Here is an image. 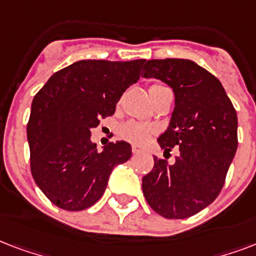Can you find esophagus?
Instances as JSON below:
<instances>
[{"mask_svg": "<svg viewBox=\"0 0 256 256\" xmlns=\"http://www.w3.org/2000/svg\"><path fill=\"white\" fill-rule=\"evenodd\" d=\"M132 152H134V155H138V154L142 152V150H138V146H134V148H132Z\"/></svg>", "mask_w": 256, "mask_h": 256, "instance_id": "1", "label": "esophagus"}]
</instances>
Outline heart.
<instances>
[{
	"instance_id": "obj_1",
	"label": "heart",
	"mask_w": 256,
	"mask_h": 256,
	"mask_svg": "<svg viewBox=\"0 0 256 256\" xmlns=\"http://www.w3.org/2000/svg\"><path fill=\"white\" fill-rule=\"evenodd\" d=\"M156 88H164L163 85L155 84L152 85L150 88V90H154ZM155 134V128L152 126H148V124H144V122H124L122 126H120L118 128V134L120 138L126 140V142H132V144H136V146H142L146 144L152 134Z\"/></svg>"
}]
</instances>
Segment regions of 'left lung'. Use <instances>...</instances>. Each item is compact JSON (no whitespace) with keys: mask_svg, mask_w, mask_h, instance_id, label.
<instances>
[{"mask_svg":"<svg viewBox=\"0 0 256 256\" xmlns=\"http://www.w3.org/2000/svg\"><path fill=\"white\" fill-rule=\"evenodd\" d=\"M142 77L159 78L175 93L170 126L158 142L164 154L175 146V163L155 158L142 178L150 208L167 219H186L220 194L238 148L236 110L223 85L191 60L144 61Z\"/></svg>","mask_w":256,"mask_h":256,"instance_id":"1","label":"left lung"}]
</instances>
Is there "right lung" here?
<instances>
[{
	"mask_svg": "<svg viewBox=\"0 0 256 256\" xmlns=\"http://www.w3.org/2000/svg\"><path fill=\"white\" fill-rule=\"evenodd\" d=\"M146 60H81L53 74L32 102L26 134L36 184L54 206L81 211L106 191L112 170L132 156L126 142L97 150L90 130L112 116Z\"/></svg>",
	"mask_w": 256,
	"mask_h": 256,
	"instance_id": "1",
	"label": "right lung"
}]
</instances>
